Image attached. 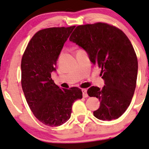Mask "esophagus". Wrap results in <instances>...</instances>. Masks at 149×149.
Masks as SVG:
<instances>
[{"instance_id":"esophagus-1","label":"esophagus","mask_w":149,"mask_h":149,"mask_svg":"<svg viewBox=\"0 0 149 149\" xmlns=\"http://www.w3.org/2000/svg\"><path fill=\"white\" fill-rule=\"evenodd\" d=\"M82 95H83V97H88V95L87 94V90L86 89H82Z\"/></svg>"}]
</instances>
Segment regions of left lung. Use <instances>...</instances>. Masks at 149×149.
<instances>
[{
  "instance_id": "1",
  "label": "left lung",
  "mask_w": 149,
  "mask_h": 149,
  "mask_svg": "<svg viewBox=\"0 0 149 149\" xmlns=\"http://www.w3.org/2000/svg\"><path fill=\"white\" fill-rule=\"evenodd\" d=\"M69 41L82 47L91 62L102 69L105 86L87 91L100 102L94 116L102 120L119 118L132 100L138 75V59L130 39L120 29L100 22L77 26Z\"/></svg>"
}]
</instances>
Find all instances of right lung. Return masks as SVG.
Wrapping results in <instances>:
<instances>
[{"label":"right lung","instance_id":"add662e5","mask_svg":"<svg viewBox=\"0 0 149 149\" xmlns=\"http://www.w3.org/2000/svg\"><path fill=\"white\" fill-rule=\"evenodd\" d=\"M75 26L49 28L29 41L21 62L22 87L35 116L45 125L57 127L71 117L72 105L82 98L80 88H61L52 80L64 43Z\"/></svg>","mask_w":149,"mask_h":149}]
</instances>
